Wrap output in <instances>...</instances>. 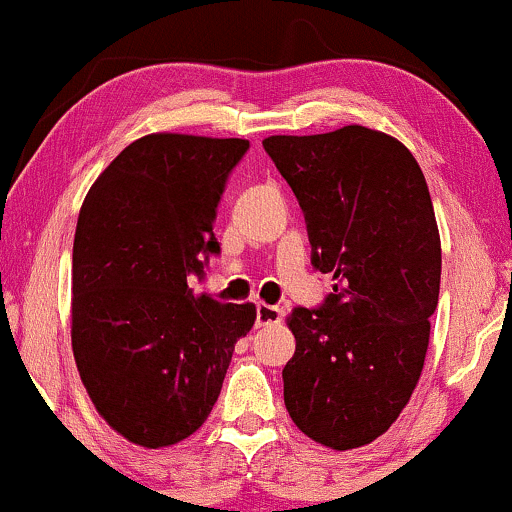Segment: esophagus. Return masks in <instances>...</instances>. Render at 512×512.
I'll return each mask as SVG.
<instances>
[{"label":"esophagus","mask_w":512,"mask_h":512,"mask_svg":"<svg viewBox=\"0 0 512 512\" xmlns=\"http://www.w3.org/2000/svg\"><path fill=\"white\" fill-rule=\"evenodd\" d=\"M283 319V310L281 307L260 303L257 305V326H276L281 324Z\"/></svg>","instance_id":"34e87169"}]
</instances>
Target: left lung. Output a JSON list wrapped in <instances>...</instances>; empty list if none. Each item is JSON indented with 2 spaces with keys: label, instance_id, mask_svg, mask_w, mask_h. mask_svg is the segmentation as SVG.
<instances>
[{
  "label": "left lung",
  "instance_id": "8db88e82",
  "mask_svg": "<svg viewBox=\"0 0 512 512\" xmlns=\"http://www.w3.org/2000/svg\"><path fill=\"white\" fill-rule=\"evenodd\" d=\"M303 207L312 264L334 274L319 310L286 324L295 353L283 403L305 436L334 451L379 439L415 391L439 305L441 238L427 181L389 133L343 126L262 140Z\"/></svg>",
  "mask_w": 512,
  "mask_h": 512
}]
</instances>
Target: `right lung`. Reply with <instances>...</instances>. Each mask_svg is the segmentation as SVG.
I'll return each instance as SVG.
<instances>
[{"instance_id": "add662e5", "label": "right lung", "mask_w": 512, "mask_h": 512, "mask_svg": "<svg viewBox=\"0 0 512 512\" xmlns=\"http://www.w3.org/2000/svg\"><path fill=\"white\" fill-rule=\"evenodd\" d=\"M248 140L150 133L97 176L78 214L71 346L85 391L116 434L166 448L217 403L252 303L195 295L219 252L214 217Z\"/></svg>"}]
</instances>
